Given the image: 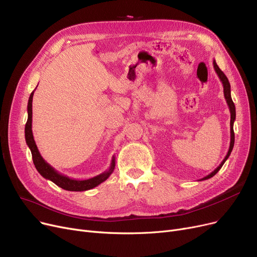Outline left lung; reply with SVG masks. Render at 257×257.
<instances>
[{
	"mask_svg": "<svg viewBox=\"0 0 257 257\" xmlns=\"http://www.w3.org/2000/svg\"><path fill=\"white\" fill-rule=\"evenodd\" d=\"M213 68H214V70H215V72H216V74H217L218 78L221 79V81H222V83H223V87H224V96H225V99H226V101H227V104H228L229 109H230V114H231V119H230V146H229V151H228V153H227L225 159L222 161V163L219 164V165L213 170V172H212L211 174H209L208 176H206V177L200 179L199 181H204V180L212 178V177L218 172V170L222 168V166L224 165V163L226 162V160L229 158V156H230L232 150H233V146H234V131H233V123H234V121H235V105H234V103H233V101H232V98H231L230 83H229V80H228L227 76L224 74V72H223L221 69H219L218 66L216 65L215 60H213Z\"/></svg>",
	"mask_w": 257,
	"mask_h": 257,
	"instance_id": "8db88e82",
	"label": "left lung"
}]
</instances>
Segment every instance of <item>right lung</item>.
I'll return each instance as SVG.
<instances>
[{"mask_svg": "<svg viewBox=\"0 0 257 257\" xmlns=\"http://www.w3.org/2000/svg\"><path fill=\"white\" fill-rule=\"evenodd\" d=\"M33 94H34V91L30 94L29 100H28V106H27L28 119H27V123L25 125V139H26V143L28 145V148L31 151L32 160H33L36 170H38V172L45 179L52 181L54 184H56L58 187L63 188L65 190L84 191V190L92 189L96 186H98L99 184H101V183L104 182L114 172V168H115V157L114 156L112 158L111 165H109V168L107 170H105L104 173H102L98 176L88 179V180H74V179H71L67 176H64L62 174H59L57 170H55L50 164H48L44 160V158L41 156V154L39 152L38 146H36V144H35L33 134H32V98H33Z\"/></svg>", "mask_w": 257, "mask_h": 257, "instance_id": "add662e5", "label": "right lung"}]
</instances>
